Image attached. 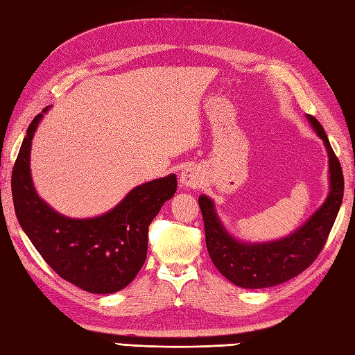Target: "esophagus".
I'll return each instance as SVG.
<instances>
[{
    "label": "esophagus",
    "mask_w": 355,
    "mask_h": 355,
    "mask_svg": "<svg viewBox=\"0 0 355 355\" xmlns=\"http://www.w3.org/2000/svg\"><path fill=\"white\" fill-rule=\"evenodd\" d=\"M204 182V176L200 170H198L196 166H187V168L182 170L180 173V180L179 184L182 189H199Z\"/></svg>",
    "instance_id": "1"
}]
</instances>
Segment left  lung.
Returning a JSON list of instances; mask_svg holds the SVG:
<instances>
[{
	"label": "left lung",
	"instance_id": "left-lung-1",
	"mask_svg": "<svg viewBox=\"0 0 355 355\" xmlns=\"http://www.w3.org/2000/svg\"><path fill=\"white\" fill-rule=\"evenodd\" d=\"M313 131L323 140L329 157V193L324 202L295 232L266 243H245L230 235L209 196H199L205 227V244L216 269L235 286L244 289H264L289 282L309 267L324 243L343 200V171L323 126L306 114Z\"/></svg>",
	"mask_w": 355,
	"mask_h": 355
}]
</instances>
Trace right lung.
Here are the masks:
<instances>
[{
	"label": "right lung",
	"mask_w": 355,
	"mask_h": 355,
	"mask_svg": "<svg viewBox=\"0 0 355 355\" xmlns=\"http://www.w3.org/2000/svg\"><path fill=\"white\" fill-rule=\"evenodd\" d=\"M49 108L32 120L12 171L13 207L26 235L53 270L91 293L122 291L142 269L148 225L175 196L176 175L137 185L94 218H69L38 196L31 175L32 139Z\"/></svg>",
	"instance_id": "add662e5"
}]
</instances>
